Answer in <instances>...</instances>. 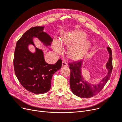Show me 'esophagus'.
<instances>
[{
    "label": "esophagus",
    "instance_id": "34e87169",
    "mask_svg": "<svg viewBox=\"0 0 122 122\" xmlns=\"http://www.w3.org/2000/svg\"><path fill=\"white\" fill-rule=\"evenodd\" d=\"M68 66V64L67 62L65 61H62V67H67Z\"/></svg>",
    "mask_w": 122,
    "mask_h": 122
}]
</instances>
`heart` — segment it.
I'll list each match as a JSON object with an SVG mask.
<instances>
[{
    "instance_id": "obj_1",
    "label": "heart",
    "mask_w": 122,
    "mask_h": 122,
    "mask_svg": "<svg viewBox=\"0 0 122 122\" xmlns=\"http://www.w3.org/2000/svg\"><path fill=\"white\" fill-rule=\"evenodd\" d=\"M86 38V34L84 32L77 31L63 36L60 43L55 39L53 42V48L56 52L61 53V47L69 46L73 44L68 50V56L73 60H80L86 54L90 46V42L85 40Z\"/></svg>"
}]
</instances>
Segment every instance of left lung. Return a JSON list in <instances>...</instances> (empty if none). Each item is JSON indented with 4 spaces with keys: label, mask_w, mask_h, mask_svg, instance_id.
<instances>
[{
    "label": "left lung",
    "mask_w": 122,
    "mask_h": 122,
    "mask_svg": "<svg viewBox=\"0 0 122 122\" xmlns=\"http://www.w3.org/2000/svg\"><path fill=\"white\" fill-rule=\"evenodd\" d=\"M109 53V60L106 65L108 69V74L97 86L93 85L84 81L81 76V65L82 61L80 60L69 63L71 71L70 78V88L72 93L77 96L83 98H88L95 96L100 92L109 79L112 70V51L110 47L107 48Z\"/></svg>",
    "instance_id": "obj_1"
}]
</instances>
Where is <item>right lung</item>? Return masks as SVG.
I'll return each mask as SVG.
<instances>
[{
    "label": "right lung",
    "mask_w": 122,
    "mask_h": 122,
    "mask_svg": "<svg viewBox=\"0 0 122 122\" xmlns=\"http://www.w3.org/2000/svg\"><path fill=\"white\" fill-rule=\"evenodd\" d=\"M44 26H36L26 31L18 41L14 57L15 73L24 88L35 94H42L51 88L52 77L61 67L59 59L53 65L47 64L42 50L36 48L32 53L28 49L29 44L34 45L33 38H38L46 46L50 45L52 38L43 31Z\"/></svg>",
    "instance_id": "1"
}]
</instances>
